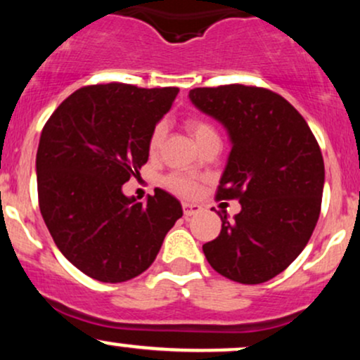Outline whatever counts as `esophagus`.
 Segmentation results:
<instances>
[{
	"label": "esophagus",
	"mask_w": 360,
	"mask_h": 360,
	"mask_svg": "<svg viewBox=\"0 0 360 360\" xmlns=\"http://www.w3.org/2000/svg\"><path fill=\"white\" fill-rule=\"evenodd\" d=\"M201 212V206L196 203H183V213L184 217H193V214H198Z\"/></svg>",
	"instance_id": "esophagus-1"
}]
</instances>
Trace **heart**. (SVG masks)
<instances>
[{"label": "heart", "mask_w": 360, "mask_h": 360, "mask_svg": "<svg viewBox=\"0 0 360 360\" xmlns=\"http://www.w3.org/2000/svg\"><path fill=\"white\" fill-rule=\"evenodd\" d=\"M184 127L186 130L189 131V135L194 139V142L200 147L208 142V140L218 139L214 127L210 122H206L205 118L189 117L184 122ZM164 135H166V127H164V123H157V125L152 128L150 137H148V152H150V154H157V152H159L160 146H162ZM166 184L171 191L183 194V196H193V194L198 191V186L193 179L179 174L169 176L166 179Z\"/></svg>", "instance_id": "obj_1"}]
</instances>
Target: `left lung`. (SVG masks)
I'll return each instance as SVG.
<instances>
[{
  "instance_id": "1",
  "label": "left lung",
  "mask_w": 360,
  "mask_h": 360,
  "mask_svg": "<svg viewBox=\"0 0 360 360\" xmlns=\"http://www.w3.org/2000/svg\"><path fill=\"white\" fill-rule=\"evenodd\" d=\"M189 100L226 128L232 142L217 200H238L220 214L221 232L203 252L218 274L266 283L292 262L315 230L325 166L308 123L274 91L243 84L194 88Z\"/></svg>"
}]
</instances>
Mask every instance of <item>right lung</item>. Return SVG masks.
<instances>
[{
    "label": "right lung",
    "mask_w": 360,
    "mask_h": 360,
    "mask_svg": "<svg viewBox=\"0 0 360 360\" xmlns=\"http://www.w3.org/2000/svg\"><path fill=\"white\" fill-rule=\"evenodd\" d=\"M177 88L123 82L84 86L51 115L37 150L39 206L69 262L101 283H123L150 267L183 217L174 196L155 188L147 203L122 186L148 160L152 128Z\"/></svg>",
    "instance_id": "right-lung-1"
}]
</instances>
